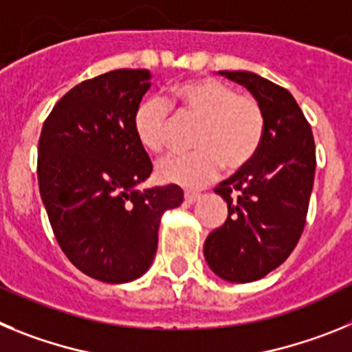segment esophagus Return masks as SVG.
I'll return each mask as SVG.
<instances>
[{"instance_id": "1", "label": "esophagus", "mask_w": 352, "mask_h": 352, "mask_svg": "<svg viewBox=\"0 0 352 352\" xmlns=\"http://www.w3.org/2000/svg\"><path fill=\"white\" fill-rule=\"evenodd\" d=\"M199 197H201V194H199V192H190V190L185 192V201L188 204H194Z\"/></svg>"}]
</instances>
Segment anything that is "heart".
Masks as SVG:
<instances>
[{
  "label": "heart",
  "mask_w": 352,
  "mask_h": 352,
  "mask_svg": "<svg viewBox=\"0 0 352 352\" xmlns=\"http://www.w3.org/2000/svg\"><path fill=\"white\" fill-rule=\"evenodd\" d=\"M197 120L194 151L170 153L157 162V176L166 183L197 188L213 179L220 167L238 169L257 153L264 135V114L252 95H239L219 79L186 80L170 89L167 102L149 96L133 114V130L149 151L169 142L174 116Z\"/></svg>",
  "instance_id": "obj_1"
}]
</instances>
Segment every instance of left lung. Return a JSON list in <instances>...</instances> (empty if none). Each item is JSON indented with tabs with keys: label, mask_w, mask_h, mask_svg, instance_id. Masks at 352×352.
Masks as SVG:
<instances>
[{
	"label": "left lung",
	"mask_w": 352,
	"mask_h": 352,
	"mask_svg": "<svg viewBox=\"0 0 352 352\" xmlns=\"http://www.w3.org/2000/svg\"><path fill=\"white\" fill-rule=\"evenodd\" d=\"M219 74L245 86L264 114L257 153L214 188L229 214L204 241L211 272L227 282L247 284L278 268L296 247L312 194L316 144L287 89L252 72Z\"/></svg>",
	"instance_id": "obj_1"
}]
</instances>
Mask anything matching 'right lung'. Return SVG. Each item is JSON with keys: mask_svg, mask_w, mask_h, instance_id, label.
Here are the masks:
<instances>
[{"mask_svg": "<svg viewBox=\"0 0 352 352\" xmlns=\"http://www.w3.org/2000/svg\"><path fill=\"white\" fill-rule=\"evenodd\" d=\"M149 80L144 68L84 80L40 133L38 186L56 239L77 270L107 284L148 272L162 214L183 203L178 185L138 188L153 170L133 130Z\"/></svg>", "mask_w": 352, "mask_h": 352, "instance_id": "1", "label": "right lung"}]
</instances>
